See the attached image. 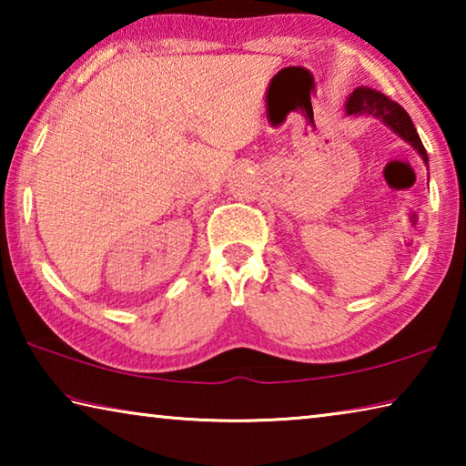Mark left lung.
<instances>
[{"instance_id":"8db88e82","label":"left lung","mask_w":466,"mask_h":466,"mask_svg":"<svg viewBox=\"0 0 466 466\" xmlns=\"http://www.w3.org/2000/svg\"><path fill=\"white\" fill-rule=\"evenodd\" d=\"M347 115H374L378 119H382L389 127L399 133L400 137L407 139L417 152L421 154V157L428 162V154H425V147L421 144L420 136H417L415 125L409 119V115L405 113V108L392 102L390 98H386L384 94L376 92L372 88H358L351 94L350 100H347Z\"/></svg>"}]
</instances>
